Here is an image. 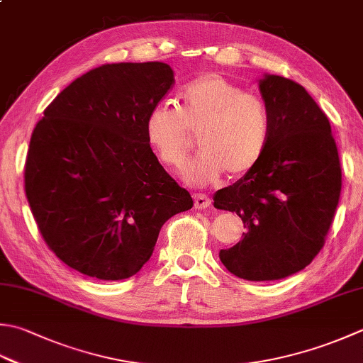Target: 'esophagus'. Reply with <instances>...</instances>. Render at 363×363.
Listing matches in <instances>:
<instances>
[{
	"mask_svg": "<svg viewBox=\"0 0 363 363\" xmlns=\"http://www.w3.org/2000/svg\"><path fill=\"white\" fill-rule=\"evenodd\" d=\"M194 201H195V208L196 209L209 208L211 203H212L211 198L208 195H204V194H195L194 195Z\"/></svg>",
	"mask_w": 363,
	"mask_h": 363,
	"instance_id": "34e87169",
	"label": "esophagus"
}]
</instances>
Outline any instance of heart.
Returning a JSON list of instances; mask_svg holds the SVG:
<instances>
[{
  "label": "heart",
  "instance_id": "obj_1",
  "mask_svg": "<svg viewBox=\"0 0 363 363\" xmlns=\"http://www.w3.org/2000/svg\"><path fill=\"white\" fill-rule=\"evenodd\" d=\"M179 101L177 110L155 105L146 118V140L163 167H182L194 146L191 135L201 149L184 169L191 186L214 184L223 172L239 179L258 165L271 132L261 97L222 75L204 74L182 89Z\"/></svg>",
  "mask_w": 363,
  "mask_h": 363
}]
</instances>
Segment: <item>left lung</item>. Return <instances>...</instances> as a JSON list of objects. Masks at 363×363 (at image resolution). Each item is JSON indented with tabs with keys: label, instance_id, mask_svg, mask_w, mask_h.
<instances>
[{
	"label": "left lung",
	"instance_id": "obj_1",
	"mask_svg": "<svg viewBox=\"0 0 363 363\" xmlns=\"http://www.w3.org/2000/svg\"><path fill=\"white\" fill-rule=\"evenodd\" d=\"M271 132L259 163L214 195L247 233L220 261L239 279L280 280L302 271L324 247L342 191V165L330 123L303 86L266 75L259 82Z\"/></svg>",
	"mask_w": 363,
	"mask_h": 363
}]
</instances>
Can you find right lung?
I'll use <instances>...</instances> for the list:
<instances>
[{
	"label": "right lung",
	"mask_w": 363,
	"mask_h": 363,
	"mask_svg": "<svg viewBox=\"0 0 363 363\" xmlns=\"http://www.w3.org/2000/svg\"><path fill=\"white\" fill-rule=\"evenodd\" d=\"M173 84L165 62L104 64L44 110L25 191L42 239L64 264L99 280L129 279L151 258L163 223L191 209L145 130Z\"/></svg>",
	"instance_id": "right-lung-1"
}]
</instances>
